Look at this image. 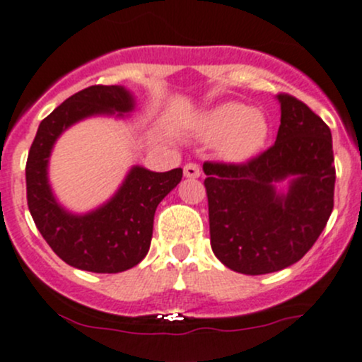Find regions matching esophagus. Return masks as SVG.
I'll list each match as a JSON object with an SVG mask.
<instances>
[{"mask_svg":"<svg viewBox=\"0 0 362 362\" xmlns=\"http://www.w3.org/2000/svg\"><path fill=\"white\" fill-rule=\"evenodd\" d=\"M184 175H185V178H191V180H194V178H199L202 170H199V166L196 163H189L184 166Z\"/></svg>","mask_w":362,"mask_h":362,"instance_id":"1","label":"esophagus"}]
</instances>
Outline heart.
Returning a JSON list of instances; mask_svg holds the SVG:
<instances>
[{
    "instance_id": "heart-1",
    "label": "heart",
    "mask_w": 362,
    "mask_h": 362,
    "mask_svg": "<svg viewBox=\"0 0 362 362\" xmlns=\"http://www.w3.org/2000/svg\"><path fill=\"white\" fill-rule=\"evenodd\" d=\"M198 134L204 141L217 140V152L222 159L242 164L264 148L269 124L257 108H245L242 103L229 101L199 117Z\"/></svg>"
}]
</instances>
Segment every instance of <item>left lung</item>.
Returning a JSON list of instances; mask_svg holds the SVG:
<instances>
[{"instance_id": "obj_1", "label": "left lung", "mask_w": 362, "mask_h": 362, "mask_svg": "<svg viewBox=\"0 0 362 362\" xmlns=\"http://www.w3.org/2000/svg\"><path fill=\"white\" fill-rule=\"evenodd\" d=\"M275 145L245 164L204 163L211 250L243 275L280 272L312 249L334 203L331 129L303 101L276 96ZM286 181L288 189L278 185Z\"/></svg>"}]
</instances>
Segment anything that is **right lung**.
Here are the masks:
<instances>
[{"label": "right lung", "mask_w": 362, "mask_h": 362, "mask_svg": "<svg viewBox=\"0 0 362 362\" xmlns=\"http://www.w3.org/2000/svg\"><path fill=\"white\" fill-rule=\"evenodd\" d=\"M133 110L134 98L126 87L90 86L40 122L29 148V211L50 249L73 268L120 273L136 266L151 249L156 208L182 180V168L156 173L133 166L115 194L96 210L73 214L57 202L49 184V159L57 138L87 117H124Z\"/></svg>", "instance_id": "add662e5"}]
</instances>
